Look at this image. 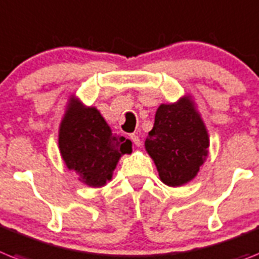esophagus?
Segmentation results:
<instances>
[{"label":"esophagus","instance_id":"esophagus-1","mask_svg":"<svg viewBox=\"0 0 259 259\" xmlns=\"http://www.w3.org/2000/svg\"><path fill=\"white\" fill-rule=\"evenodd\" d=\"M130 138H131L132 143H134L135 145H138V147H139V145L142 144V142H140V138H139L138 132H134V134L130 135Z\"/></svg>","mask_w":259,"mask_h":259}]
</instances>
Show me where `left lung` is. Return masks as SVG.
Returning <instances> with one entry per match:
<instances>
[{
	"label": "left lung",
	"mask_w": 259,
	"mask_h": 259,
	"mask_svg": "<svg viewBox=\"0 0 259 259\" xmlns=\"http://www.w3.org/2000/svg\"><path fill=\"white\" fill-rule=\"evenodd\" d=\"M209 138L205 125L189 99L157 108L145 149L155 161L159 176L169 187L191 181L208 155Z\"/></svg>",
	"instance_id": "8db88e82"
}]
</instances>
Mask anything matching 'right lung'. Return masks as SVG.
<instances>
[{
  "label": "right lung",
  "mask_w": 259,
  "mask_h": 259,
  "mask_svg": "<svg viewBox=\"0 0 259 259\" xmlns=\"http://www.w3.org/2000/svg\"><path fill=\"white\" fill-rule=\"evenodd\" d=\"M59 149L68 169L95 188L111 180L120 156L131 152V142L112 134L96 108L71 99L59 130Z\"/></svg>",
  "instance_id": "1"
}]
</instances>
